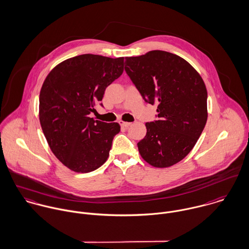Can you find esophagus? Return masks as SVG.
Returning a JSON list of instances; mask_svg holds the SVG:
<instances>
[{
  "instance_id": "esophagus-1",
  "label": "esophagus",
  "mask_w": 249,
  "mask_h": 249,
  "mask_svg": "<svg viewBox=\"0 0 249 249\" xmlns=\"http://www.w3.org/2000/svg\"><path fill=\"white\" fill-rule=\"evenodd\" d=\"M119 124H120L122 127H125V128H127V127H129V126L132 125V123H130V122H125V121H122V120L119 121Z\"/></svg>"
}]
</instances>
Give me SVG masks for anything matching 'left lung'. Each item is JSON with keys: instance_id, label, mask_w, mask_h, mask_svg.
<instances>
[{"instance_id": "8db88e82", "label": "left lung", "mask_w": 249, "mask_h": 249, "mask_svg": "<svg viewBox=\"0 0 249 249\" xmlns=\"http://www.w3.org/2000/svg\"><path fill=\"white\" fill-rule=\"evenodd\" d=\"M125 59V71L143 99L158 106V120L145 124L146 136L138 143L140 154L155 167H169L192 151L206 125L204 81L187 60L165 51Z\"/></svg>"}]
</instances>
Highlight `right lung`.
I'll use <instances>...</instances> for the list:
<instances>
[{
  "label": "right lung",
  "mask_w": 249,
  "mask_h": 249,
  "mask_svg": "<svg viewBox=\"0 0 249 249\" xmlns=\"http://www.w3.org/2000/svg\"><path fill=\"white\" fill-rule=\"evenodd\" d=\"M124 57L86 53L52 69L39 94V121L53 155L69 169L88 173L108 158L116 122L89 117L105 90L123 73Z\"/></svg>",
  "instance_id": "right-lung-1"
}]
</instances>
